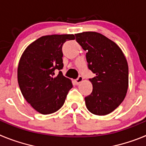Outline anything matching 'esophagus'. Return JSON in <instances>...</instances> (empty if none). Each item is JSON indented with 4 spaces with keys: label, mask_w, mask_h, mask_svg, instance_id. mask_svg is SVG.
<instances>
[{
    "label": "esophagus",
    "mask_w": 146,
    "mask_h": 146,
    "mask_svg": "<svg viewBox=\"0 0 146 146\" xmlns=\"http://www.w3.org/2000/svg\"><path fill=\"white\" fill-rule=\"evenodd\" d=\"M82 80H83V78H82V76H79V77H78V78H77V80H75V82L77 83V85H78L79 83H80V82H82Z\"/></svg>",
    "instance_id": "34e87169"
}]
</instances>
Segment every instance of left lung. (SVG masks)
I'll return each mask as SVG.
<instances>
[{"label":"left lung","mask_w":146,"mask_h":146,"mask_svg":"<svg viewBox=\"0 0 146 146\" xmlns=\"http://www.w3.org/2000/svg\"><path fill=\"white\" fill-rule=\"evenodd\" d=\"M76 41L86 50L88 66L95 77L89 79L93 91L85 98L87 109L97 115L112 113L123 101L129 86V68L116 44L97 32L75 34Z\"/></svg>","instance_id":"1"}]
</instances>
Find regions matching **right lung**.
Returning <instances> with one entry per match:
<instances>
[{
  "mask_svg": "<svg viewBox=\"0 0 146 146\" xmlns=\"http://www.w3.org/2000/svg\"><path fill=\"white\" fill-rule=\"evenodd\" d=\"M74 38V34L44 36L28 45L20 58L18 84L25 100L38 113L58 111L73 86L61 71L55 77L54 70L64 67L63 44Z\"/></svg>",
  "mask_w": 146,
  "mask_h": 146,
  "instance_id": "1",
  "label": "right lung"
}]
</instances>
